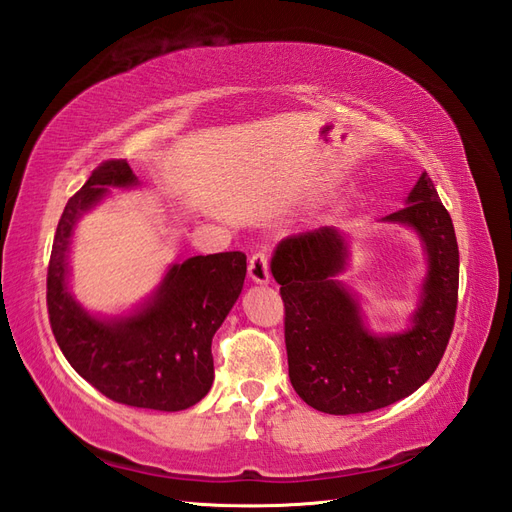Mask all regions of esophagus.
Segmentation results:
<instances>
[{
  "mask_svg": "<svg viewBox=\"0 0 512 512\" xmlns=\"http://www.w3.org/2000/svg\"><path fill=\"white\" fill-rule=\"evenodd\" d=\"M248 276L255 283H268L270 281V268H268V255L264 251H257L248 259Z\"/></svg>",
  "mask_w": 512,
  "mask_h": 512,
  "instance_id": "esophagus-1",
  "label": "esophagus"
}]
</instances>
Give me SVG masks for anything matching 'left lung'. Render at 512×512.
I'll use <instances>...</instances> for the list:
<instances>
[{
	"instance_id": "obj_1",
	"label": "left lung",
	"mask_w": 512,
	"mask_h": 512,
	"mask_svg": "<svg viewBox=\"0 0 512 512\" xmlns=\"http://www.w3.org/2000/svg\"><path fill=\"white\" fill-rule=\"evenodd\" d=\"M407 206L384 221L414 227L429 253L425 296L414 326L394 337H371L358 304L334 281L347 246L334 227L287 236L276 244L270 270L281 285L285 347L291 386L326 414H364L418 390L440 364L455 328L459 298V246L450 214L427 171Z\"/></svg>"
}]
</instances>
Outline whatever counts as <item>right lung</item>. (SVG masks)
I'll use <instances>...</instances> for the list:
<instances>
[{
	"label": "right lung",
	"mask_w": 512,
	"mask_h": 512,
	"mask_svg": "<svg viewBox=\"0 0 512 512\" xmlns=\"http://www.w3.org/2000/svg\"><path fill=\"white\" fill-rule=\"evenodd\" d=\"M126 160H107L66 203L47 270V311L62 354L85 382L115 403L180 412L212 388V337L221 328L246 276L240 251L197 255L173 266L156 298L133 317L98 321L66 291L68 240L81 212L107 186H133Z\"/></svg>",
	"instance_id": "1"
}]
</instances>
